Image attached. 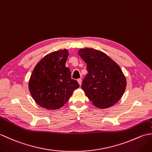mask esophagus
Returning <instances> with one entry per match:
<instances>
[{"label":"esophagus","instance_id":"1","mask_svg":"<svg viewBox=\"0 0 152 152\" xmlns=\"http://www.w3.org/2000/svg\"><path fill=\"white\" fill-rule=\"evenodd\" d=\"M77 81H78V83L80 84V86L82 85V79H81V78L78 79V80H77Z\"/></svg>","mask_w":152,"mask_h":152}]
</instances>
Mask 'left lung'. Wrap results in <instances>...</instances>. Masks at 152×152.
<instances>
[{
	"label": "left lung",
	"mask_w": 152,
	"mask_h": 152,
	"mask_svg": "<svg viewBox=\"0 0 152 152\" xmlns=\"http://www.w3.org/2000/svg\"><path fill=\"white\" fill-rule=\"evenodd\" d=\"M78 54L88 71L82 83L86 95L99 108L114 105L124 95L127 85L120 67L101 51L84 48L80 49Z\"/></svg>",
	"instance_id": "obj_1"
}]
</instances>
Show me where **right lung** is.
<instances>
[{
    "instance_id": "obj_1",
    "label": "right lung",
    "mask_w": 152,
    "mask_h": 152,
    "mask_svg": "<svg viewBox=\"0 0 152 152\" xmlns=\"http://www.w3.org/2000/svg\"><path fill=\"white\" fill-rule=\"evenodd\" d=\"M67 50L53 51L44 57L35 66L28 82L33 99L41 107L57 110L69 101L79 83L71 78L69 68L65 66Z\"/></svg>"
}]
</instances>
